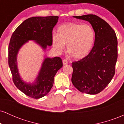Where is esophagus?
Masks as SVG:
<instances>
[{
    "label": "esophagus",
    "instance_id": "esophagus-1",
    "mask_svg": "<svg viewBox=\"0 0 124 124\" xmlns=\"http://www.w3.org/2000/svg\"><path fill=\"white\" fill-rule=\"evenodd\" d=\"M62 62H63V64L64 65H67V64L68 63V61H67L66 59H63V60L62 61Z\"/></svg>",
    "mask_w": 124,
    "mask_h": 124
}]
</instances>
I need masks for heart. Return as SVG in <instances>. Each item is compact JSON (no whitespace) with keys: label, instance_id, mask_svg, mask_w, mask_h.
<instances>
[{"label":"heart","instance_id":"1","mask_svg":"<svg viewBox=\"0 0 124 124\" xmlns=\"http://www.w3.org/2000/svg\"><path fill=\"white\" fill-rule=\"evenodd\" d=\"M95 39L93 28L90 25L68 23L59 27L57 35L52 37V46L59 53L65 48L74 59L86 57L92 50Z\"/></svg>","mask_w":124,"mask_h":124}]
</instances>
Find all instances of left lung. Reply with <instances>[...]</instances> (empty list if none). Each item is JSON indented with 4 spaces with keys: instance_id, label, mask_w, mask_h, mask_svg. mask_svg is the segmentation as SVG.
<instances>
[{
    "instance_id": "8db88e82",
    "label": "left lung",
    "mask_w": 124,
    "mask_h": 124,
    "mask_svg": "<svg viewBox=\"0 0 124 124\" xmlns=\"http://www.w3.org/2000/svg\"><path fill=\"white\" fill-rule=\"evenodd\" d=\"M73 17L90 23L94 31L95 40L89 55L72 63V82L82 93L96 94L106 87L114 76L118 57L117 38L110 25L97 16Z\"/></svg>"
}]
</instances>
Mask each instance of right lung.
Segmentation results:
<instances>
[{"label":"right lung","mask_w":124,"mask_h":124,"mask_svg":"<svg viewBox=\"0 0 124 124\" xmlns=\"http://www.w3.org/2000/svg\"><path fill=\"white\" fill-rule=\"evenodd\" d=\"M58 16L32 17L25 20L13 33L8 46V65L16 86L27 96L40 99L46 96L53 86L54 77L63 66L61 58H51L44 55L37 76L32 82L23 80L18 71L17 56L19 51L29 41H33L44 52L52 45V30Z\"/></svg>","instance_id":"add662e5"}]
</instances>
